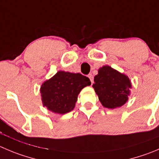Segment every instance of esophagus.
<instances>
[{
	"mask_svg": "<svg viewBox=\"0 0 159 159\" xmlns=\"http://www.w3.org/2000/svg\"><path fill=\"white\" fill-rule=\"evenodd\" d=\"M88 78L90 79V82H91V84H93V75H92V74H89Z\"/></svg>",
	"mask_w": 159,
	"mask_h": 159,
	"instance_id": "obj_1",
	"label": "esophagus"
}]
</instances>
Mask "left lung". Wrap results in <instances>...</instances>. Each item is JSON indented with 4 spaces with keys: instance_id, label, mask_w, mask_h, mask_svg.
Listing matches in <instances>:
<instances>
[{
    "instance_id": "left-lung-1",
    "label": "left lung",
    "mask_w": 159,
    "mask_h": 159,
    "mask_svg": "<svg viewBox=\"0 0 159 159\" xmlns=\"http://www.w3.org/2000/svg\"><path fill=\"white\" fill-rule=\"evenodd\" d=\"M92 87L105 108H116L126 103L132 87L129 77L109 66L98 69Z\"/></svg>"
}]
</instances>
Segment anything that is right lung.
<instances>
[{"mask_svg":"<svg viewBox=\"0 0 159 159\" xmlns=\"http://www.w3.org/2000/svg\"><path fill=\"white\" fill-rule=\"evenodd\" d=\"M91 84L88 77L80 73L58 71L40 87L42 104L49 111L64 115L75 108L83 88Z\"/></svg>","mask_w":159,"mask_h":159,"instance_id":"add662e5","label":"right lung"}]
</instances>
